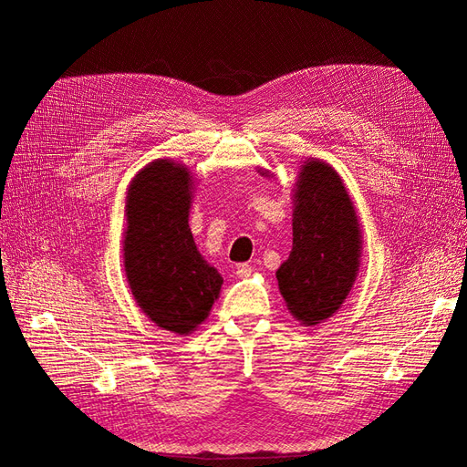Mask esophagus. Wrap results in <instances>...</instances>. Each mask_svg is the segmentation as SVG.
Listing matches in <instances>:
<instances>
[{
	"label": "esophagus",
	"mask_w": 467,
	"mask_h": 467,
	"mask_svg": "<svg viewBox=\"0 0 467 467\" xmlns=\"http://www.w3.org/2000/svg\"><path fill=\"white\" fill-rule=\"evenodd\" d=\"M251 273H253V266H251L249 263H242V265H237V271H235V275H237L239 278H247Z\"/></svg>",
	"instance_id": "1"
}]
</instances>
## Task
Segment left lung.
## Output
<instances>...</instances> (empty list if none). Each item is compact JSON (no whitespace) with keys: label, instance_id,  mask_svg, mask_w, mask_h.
Returning a JSON list of instances; mask_svg holds the SVG:
<instances>
[{"label":"left lung","instance_id":"1","mask_svg":"<svg viewBox=\"0 0 467 467\" xmlns=\"http://www.w3.org/2000/svg\"><path fill=\"white\" fill-rule=\"evenodd\" d=\"M290 257L276 271L290 314L306 325L331 317L348 296L360 259V228L343 179L319 160L302 165Z\"/></svg>","mask_w":467,"mask_h":467}]
</instances>
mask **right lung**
<instances>
[{
  "label": "right lung",
  "instance_id": "1",
  "mask_svg": "<svg viewBox=\"0 0 467 467\" xmlns=\"http://www.w3.org/2000/svg\"><path fill=\"white\" fill-rule=\"evenodd\" d=\"M187 167L158 160L140 171L126 196L124 271L138 306L179 335L208 317L223 278L194 245L189 228Z\"/></svg>",
  "mask_w": 467,
  "mask_h": 467
}]
</instances>
